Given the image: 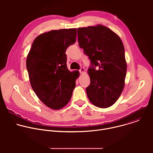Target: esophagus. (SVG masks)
Wrapping results in <instances>:
<instances>
[{
	"mask_svg": "<svg viewBox=\"0 0 153 153\" xmlns=\"http://www.w3.org/2000/svg\"><path fill=\"white\" fill-rule=\"evenodd\" d=\"M85 68H81L80 69V70H79V72L81 73V74H82V73H84V72H85Z\"/></svg>",
	"mask_w": 153,
	"mask_h": 153,
	"instance_id": "esophagus-1",
	"label": "esophagus"
}]
</instances>
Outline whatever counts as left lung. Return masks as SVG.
Segmentation results:
<instances>
[{
    "instance_id": "left-lung-1",
    "label": "left lung",
    "mask_w": 153,
    "mask_h": 153,
    "mask_svg": "<svg viewBox=\"0 0 153 153\" xmlns=\"http://www.w3.org/2000/svg\"><path fill=\"white\" fill-rule=\"evenodd\" d=\"M77 35L79 47L91 63L88 70L91 82L86 89L87 96L97 107H110L117 100L125 86L127 65L122 41L102 25L79 28Z\"/></svg>"
}]
</instances>
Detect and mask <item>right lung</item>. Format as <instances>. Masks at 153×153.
I'll use <instances>...</instances> for the list:
<instances>
[{
	"label": "right lung",
	"mask_w": 153,
	"mask_h": 153,
	"mask_svg": "<svg viewBox=\"0 0 153 153\" xmlns=\"http://www.w3.org/2000/svg\"><path fill=\"white\" fill-rule=\"evenodd\" d=\"M76 28L51 30L39 35L27 57V68L32 88L46 106L57 110L70 102L78 71L67 66V48L76 40Z\"/></svg>",
	"instance_id": "add662e5"
}]
</instances>
